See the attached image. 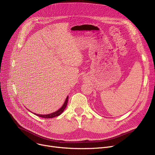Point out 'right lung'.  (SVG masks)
Instances as JSON below:
<instances>
[{
    "label": "right lung",
    "instance_id": "add662e5",
    "mask_svg": "<svg viewBox=\"0 0 155 155\" xmlns=\"http://www.w3.org/2000/svg\"><path fill=\"white\" fill-rule=\"evenodd\" d=\"M68 96H67L66 100H65V102H64L63 105H62V107L58 109L57 111L54 112H53L51 114H46V115H41V114H36V113H34L35 114H36V116H39V117H43V118H46V119H48V118H53V117H56V116H60L61 114L63 112V110H64V109L66 108L67 105V103H68Z\"/></svg>",
    "mask_w": 155,
    "mask_h": 155
}]
</instances>
